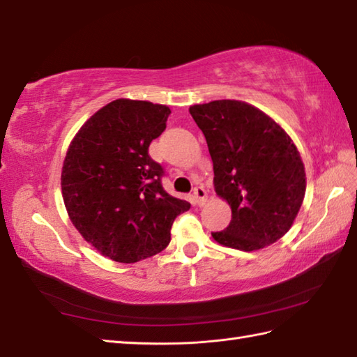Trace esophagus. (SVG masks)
Wrapping results in <instances>:
<instances>
[{
  "mask_svg": "<svg viewBox=\"0 0 357 357\" xmlns=\"http://www.w3.org/2000/svg\"><path fill=\"white\" fill-rule=\"evenodd\" d=\"M194 197H195V203H197V205H203V203L206 202V197H208L206 189L200 186V185L195 186L194 188Z\"/></svg>",
  "mask_w": 357,
  "mask_h": 357,
  "instance_id": "esophagus-1",
  "label": "esophagus"
}]
</instances>
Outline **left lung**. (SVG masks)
Instances as JSON below:
<instances>
[{"instance_id":"8db88e82","label":"left lung","mask_w":357,"mask_h":357,"mask_svg":"<svg viewBox=\"0 0 357 357\" xmlns=\"http://www.w3.org/2000/svg\"><path fill=\"white\" fill-rule=\"evenodd\" d=\"M206 138L214 188L231 222L215 242L256 251L285 236L305 197V168L293 140L260 109L237 100L189 107Z\"/></svg>"}]
</instances>
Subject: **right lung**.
<instances>
[{
    "label": "right lung",
    "instance_id": "add662e5",
    "mask_svg": "<svg viewBox=\"0 0 357 357\" xmlns=\"http://www.w3.org/2000/svg\"><path fill=\"white\" fill-rule=\"evenodd\" d=\"M169 114L149 101H111L78 130L64 158L61 191L72 223L120 264L163 251L176 217L191 208L165 191V171L148 152Z\"/></svg>",
    "mask_w": 357,
    "mask_h": 357
}]
</instances>
